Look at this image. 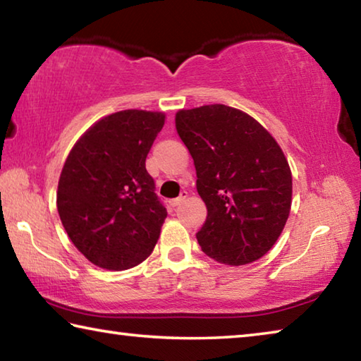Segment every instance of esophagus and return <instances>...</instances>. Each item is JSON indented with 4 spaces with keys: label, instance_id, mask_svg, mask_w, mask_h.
Masks as SVG:
<instances>
[{
    "label": "esophagus",
    "instance_id": "esophagus-1",
    "mask_svg": "<svg viewBox=\"0 0 361 361\" xmlns=\"http://www.w3.org/2000/svg\"><path fill=\"white\" fill-rule=\"evenodd\" d=\"M186 197H188V192H186V191H181V194H180L176 199H173L172 202H170V205H172V207H178V205H181L183 202H185Z\"/></svg>",
    "mask_w": 361,
    "mask_h": 361
}]
</instances>
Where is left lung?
<instances>
[{
	"label": "left lung",
	"mask_w": 361,
	"mask_h": 361,
	"mask_svg": "<svg viewBox=\"0 0 361 361\" xmlns=\"http://www.w3.org/2000/svg\"><path fill=\"white\" fill-rule=\"evenodd\" d=\"M175 126L207 205L195 234L202 252L231 266L259 259L290 215L291 172L280 146L252 116L226 105L181 109Z\"/></svg>",
	"instance_id": "left-lung-1"
}]
</instances>
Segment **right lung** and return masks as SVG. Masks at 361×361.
Returning <instances> with one entry per match:
<instances>
[{
    "instance_id": "obj_1",
    "label": "right lung",
    "mask_w": 361,
    "mask_h": 361,
    "mask_svg": "<svg viewBox=\"0 0 361 361\" xmlns=\"http://www.w3.org/2000/svg\"><path fill=\"white\" fill-rule=\"evenodd\" d=\"M164 121L142 109L109 114L66 157L57 210L71 242L95 266L130 269L156 245L167 210L145 162Z\"/></svg>"
}]
</instances>
